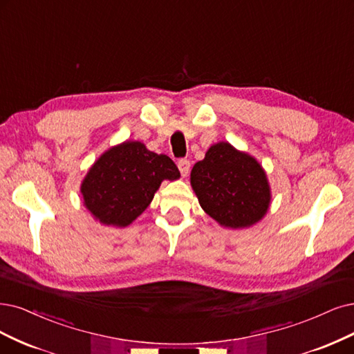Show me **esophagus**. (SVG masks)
I'll return each instance as SVG.
<instances>
[{
	"mask_svg": "<svg viewBox=\"0 0 354 354\" xmlns=\"http://www.w3.org/2000/svg\"><path fill=\"white\" fill-rule=\"evenodd\" d=\"M189 166H191V163H189L188 159H179V160H178V167H179V170H180V175H182V176H187V175H188Z\"/></svg>",
	"mask_w": 354,
	"mask_h": 354,
	"instance_id": "esophagus-1",
	"label": "esophagus"
}]
</instances>
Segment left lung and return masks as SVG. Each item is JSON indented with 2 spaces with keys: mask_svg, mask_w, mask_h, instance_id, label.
Here are the masks:
<instances>
[{
  "mask_svg": "<svg viewBox=\"0 0 354 354\" xmlns=\"http://www.w3.org/2000/svg\"><path fill=\"white\" fill-rule=\"evenodd\" d=\"M191 185L203 210L221 226L248 227L264 217L270 187L264 169L229 142H217L191 170Z\"/></svg>",
  "mask_w": 354,
  "mask_h": 354,
  "instance_id": "left-lung-1",
  "label": "left lung"
}]
</instances>
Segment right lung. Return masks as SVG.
<instances>
[{
	"instance_id": "1",
	"label": "right lung",
	"mask_w": 354,
	"mask_h": 354,
	"mask_svg": "<svg viewBox=\"0 0 354 354\" xmlns=\"http://www.w3.org/2000/svg\"><path fill=\"white\" fill-rule=\"evenodd\" d=\"M180 176L166 154L125 141L103 153L82 184L84 205L103 225L125 227L149 207L163 179Z\"/></svg>"
}]
</instances>
